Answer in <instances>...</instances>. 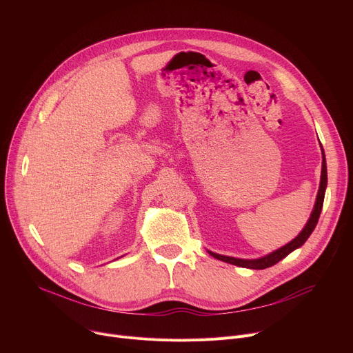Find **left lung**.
I'll return each instance as SVG.
<instances>
[{
  "mask_svg": "<svg viewBox=\"0 0 353 353\" xmlns=\"http://www.w3.org/2000/svg\"><path fill=\"white\" fill-rule=\"evenodd\" d=\"M326 184H327V172H326V160H325V153L322 148V176H321V186H319V192L316 196V203H314L313 212L310 214V219L307 220L306 226L303 228V230L299 233V236H296V239H293L290 243H288L286 246L277 249L276 252H272L270 254L261 257V259H252V261H246V259H236V257H229V256H223V254H217L213 252H209L214 259H219L221 262H226L230 265H236L240 268H248V269H266L270 268L273 265H276L277 262H281L283 257H286L289 253H292L294 249L301 248L307 237L312 234V232L314 230L318 225V220L322 212V206H323V199H325V190H326Z\"/></svg>",
  "mask_w": 353,
  "mask_h": 353,
  "instance_id": "obj_1",
  "label": "left lung"
}]
</instances>
